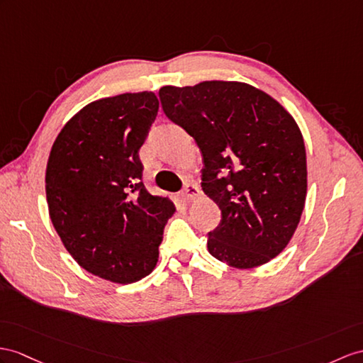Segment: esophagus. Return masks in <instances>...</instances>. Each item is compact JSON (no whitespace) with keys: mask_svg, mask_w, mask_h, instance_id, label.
<instances>
[{"mask_svg":"<svg viewBox=\"0 0 363 363\" xmlns=\"http://www.w3.org/2000/svg\"><path fill=\"white\" fill-rule=\"evenodd\" d=\"M199 186L196 183H186L184 184V188H183V192H182V197H183V200H186V201H191V200H194L196 199L197 196H199Z\"/></svg>","mask_w":363,"mask_h":363,"instance_id":"34e87169","label":"esophagus"}]
</instances>
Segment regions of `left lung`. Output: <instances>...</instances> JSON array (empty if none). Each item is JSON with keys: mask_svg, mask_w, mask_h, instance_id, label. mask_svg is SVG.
<instances>
[{"mask_svg": "<svg viewBox=\"0 0 363 363\" xmlns=\"http://www.w3.org/2000/svg\"><path fill=\"white\" fill-rule=\"evenodd\" d=\"M164 115L196 140L201 188L222 211L208 233L211 255L248 269L276 257L293 237L306 197L302 134L281 106L237 82L164 86Z\"/></svg>", "mask_w": 363, "mask_h": 363, "instance_id": "1", "label": "left lung"}]
</instances>
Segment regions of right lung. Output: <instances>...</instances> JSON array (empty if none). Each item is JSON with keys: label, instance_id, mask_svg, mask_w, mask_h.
<instances>
[{"label": "right lung", "instance_id": "right-lung-1", "mask_svg": "<svg viewBox=\"0 0 363 363\" xmlns=\"http://www.w3.org/2000/svg\"><path fill=\"white\" fill-rule=\"evenodd\" d=\"M158 112L152 92L84 106L58 134L46 169L50 220L94 276L132 284L155 268L175 206L149 194L138 151Z\"/></svg>", "mask_w": 363, "mask_h": 363}]
</instances>
